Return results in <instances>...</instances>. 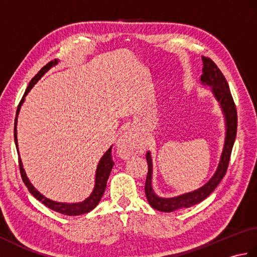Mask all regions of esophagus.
Instances as JSON below:
<instances>
[{
	"label": "esophagus",
	"mask_w": 257,
	"mask_h": 257,
	"mask_svg": "<svg viewBox=\"0 0 257 257\" xmlns=\"http://www.w3.org/2000/svg\"><path fill=\"white\" fill-rule=\"evenodd\" d=\"M117 149L122 158H128L135 152V140L133 134L125 132L117 140Z\"/></svg>",
	"instance_id": "34e87169"
}]
</instances>
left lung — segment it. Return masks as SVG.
Listing matches in <instances>:
<instances>
[{
    "instance_id": "obj_1",
    "label": "left lung",
    "mask_w": 257,
    "mask_h": 257,
    "mask_svg": "<svg viewBox=\"0 0 257 257\" xmlns=\"http://www.w3.org/2000/svg\"><path fill=\"white\" fill-rule=\"evenodd\" d=\"M202 61H203V68H202L203 74L201 75L202 84L212 87V92L214 94L217 101L220 102L222 111L224 113L225 117L226 134L224 147H223L221 159L215 173L213 174V177L203 185V187L195 191H192V192L174 196V198L170 199L159 198V196L154 192V190H152V159L150 152H147L146 158L147 162H148V173H147L145 192L149 204L154 207V209L161 212H172L179 209H184V207L193 206L206 199L207 196L215 190L217 185H219L223 177L225 176L228 162H230L231 152L234 141H235L237 130L236 107L235 103H234L230 87H228L224 75L222 74L219 67L216 66V64L213 62L211 58L204 56H202Z\"/></svg>"
}]
</instances>
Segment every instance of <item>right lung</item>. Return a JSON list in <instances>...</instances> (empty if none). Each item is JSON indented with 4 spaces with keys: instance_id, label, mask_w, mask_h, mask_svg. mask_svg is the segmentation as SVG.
Wrapping results in <instances>:
<instances>
[{
    "instance_id": "obj_1",
    "label": "right lung",
    "mask_w": 257,
    "mask_h": 257,
    "mask_svg": "<svg viewBox=\"0 0 257 257\" xmlns=\"http://www.w3.org/2000/svg\"><path fill=\"white\" fill-rule=\"evenodd\" d=\"M57 64V59L55 61H51L48 64H46L44 67H43L40 72H38L34 77L32 78V80L30 81L29 86H27V88L24 92V96L22 98L20 103H19V107H18V110H16V118H15V125H14V140H15V145H16V150H18V154H19V146H18V134H16V124H18V114L20 112V108L22 106V103L24 102L25 100V96L29 94V91L32 89V87L34 86L38 79H41V77L43 75H44L48 69H50L54 65ZM111 148L112 146L109 148L106 154L101 157V159L98 163L97 166V171H96V180H95V188L92 190L91 194L87 198L85 201L83 202H79V203H59V202H55V201H52L50 199L45 198L44 195H42L38 191L33 187V184L30 182L29 178L26 177V173L23 169V165H22V161H21V158L19 156V166H20V172H21V177L23 179V182L25 183V185L29 189L30 192L33 194V196H35V198L41 201L43 204L46 205L47 207H50L51 210L56 211L58 213H62V214H66V215H80V214H85V213H88L90 212L92 209H95L97 206V204L99 203V201L101 199V196L105 192V189H106V185H107V180L109 178V174H110L111 169L113 167V161H112V156H111Z\"/></svg>"
}]
</instances>
